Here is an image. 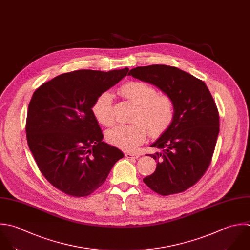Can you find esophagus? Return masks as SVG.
Masks as SVG:
<instances>
[{
    "label": "esophagus",
    "instance_id": "obj_1",
    "mask_svg": "<svg viewBox=\"0 0 250 250\" xmlns=\"http://www.w3.org/2000/svg\"><path fill=\"white\" fill-rule=\"evenodd\" d=\"M125 158H127V159H137V158L139 157L138 155L133 154V153H125Z\"/></svg>",
    "mask_w": 250,
    "mask_h": 250
}]
</instances>
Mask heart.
Segmentation results:
<instances>
[{"label":"heart","mask_w":250,"mask_h":250,"mask_svg":"<svg viewBox=\"0 0 250 250\" xmlns=\"http://www.w3.org/2000/svg\"><path fill=\"white\" fill-rule=\"evenodd\" d=\"M120 94L135 105L130 125H120L106 132L107 140L125 151H133L141 145L148 132L155 136L166 131L175 117V103L167 94H158L149 83L133 81L125 83ZM94 119L102 125L111 126L115 123L113 97L108 91L100 93L91 106Z\"/></svg>","instance_id":"heart-1"}]
</instances>
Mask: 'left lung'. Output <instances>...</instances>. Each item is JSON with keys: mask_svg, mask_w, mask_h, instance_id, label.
Listing matches in <instances>:
<instances>
[{"mask_svg": "<svg viewBox=\"0 0 250 250\" xmlns=\"http://www.w3.org/2000/svg\"><path fill=\"white\" fill-rule=\"evenodd\" d=\"M128 75L158 86L174 100L172 124L151 145L160 150L150 155L158 162L156 170L143 181L162 196L182 193L203 177L211 163L219 133L215 101L202 80L176 67H136Z\"/></svg>", "mask_w": 250, "mask_h": 250, "instance_id": "obj_1", "label": "left lung"}]
</instances>
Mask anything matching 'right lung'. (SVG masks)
I'll return each instance as SVG.
<instances>
[{
	"instance_id": "right-lung-1",
	"label": "right lung",
	"mask_w": 250,
	"mask_h": 250,
	"mask_svg": "<svg viewBox=\"0 0 250 250\" xmlns=\"http://www.w3.org/2000/svg\"><path fill=\"white\" fill-rule=\"evenodd\" d=\"M128 68L78 70L42 83L28 106L26 137L44 178L71 197H86L105 181L123 152L102 141L91 106Z\"/></svg>"
}]
</instances>
